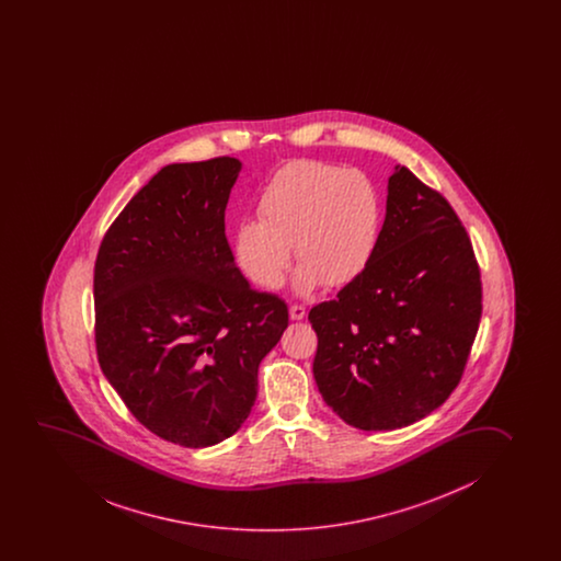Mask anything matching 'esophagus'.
Wrapping results in <instances>:
<instances>
[{"instance_id": "34e87169", "label": "esophagus", "mask_w": 561, "mask_h": 561, "mask_svg": "<svg viewBox=\"0 0 561 561\" xmlns=\"http://www.w3.org/2000/svg\"><path fill=\"white\" fill-rule=\"evenodd\" d=\"M305 317H307V310L301 305H293L291 309H289V318H291L293 322H299Z\"/></svg>"}]
</instances>
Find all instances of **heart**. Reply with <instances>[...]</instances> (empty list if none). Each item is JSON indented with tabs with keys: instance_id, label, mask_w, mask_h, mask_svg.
Masks as SVG:
<instances>
[{
	"instance_id": "heart-1",
	"label": "heart",
	"mask_w": 561,
	"mask_h": 561,
	"mask_svg": "<svg viewBox=\"0 0 561 561\" xmlns=\"http://www.w3.org/2000/svg\"><path fill=\"white\" fill-rule=\"evenodd\" d=\"M259 218L244 219L233 236L237 266L262 289L284 284L293 244L301 266L297 295L320 285L345 287L370 266L382 233V195L358 170L301 160L277 171L259 201Z\"/></svg>"
}]
</instances>
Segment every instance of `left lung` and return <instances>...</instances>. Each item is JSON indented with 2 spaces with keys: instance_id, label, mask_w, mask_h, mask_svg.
<instances>
[{
  "instance_id": "1",
  "label": "left lung",
  "mask_w": 561,
  "mask_h": 561,
  "mask_svg": "<svg viewBox=\"0 0 561 561\" xmlns=\"http://www.w3.org/2000/svg\"><path fill=\"white\" fill-rule=\"evenodd\" d=\"M480 312L479 266L457 214L396 165L370 266L309 312L325 405L360 431L421 421L461 380Z\"/></svg>"
}]
</instances>
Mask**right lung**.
Wrapping results in <instances>:
<instances>
[{
    "instance_id": "obj_1",
    "label": "right lung",
    "mask_w": 561,
    "mask_h": 561,
    "mask_svg": "<svg viewBox=\"0 0 561 561\" xmlns=\"http://www.w3.org/2000/svg\"><path fill=\"white\" fill-rule=\"evenodd\" d=\"M237 158L170 163L107 229L94 266L102 373L140 424L216 446L251 414L287 307L252 289L226 239Z\"/></svg>"
}]
</instances>
